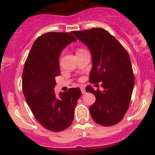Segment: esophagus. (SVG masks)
Here are the masks:
<instances>
[{
	"label": "esophagus",
	"mask_w": 155,
	"mask_h": 155,
	"mask_svg": "<svg viewBox=\"0 0 155 155\" xmlns=\"http://www.w3.org/2000/svg\"><path fill=\"white\" fill-rule=\"evenodd\" d=\"M80 89H81V91H82V93L83 94H85V92H86V91H85V87L82 86V87H80Z\"/></svg>",
	"instance_id": "34e87169"
}]
</instances>
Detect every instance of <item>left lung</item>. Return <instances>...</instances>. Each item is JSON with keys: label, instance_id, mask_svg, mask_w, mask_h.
Here are the masks:
<instances>
[{"label": "left lung", "instance_id": "1", "mask_svg": "<svg viewBox=\"0 0 155 155\" xmlns=\"http://www.w3.org/2000/svg\"><path fill=\"white\" fill-rule=\"evenodd\" d=\"M72 34L90 50L92 69L89 82H102L104 91H94L91 85L87 92L96 97L90 107L94 121L103 126L118 124L127 111L134 85L130 56L121 43L103 28L73 31Z\"/></svg>", "mask_w": 155, "mask_h": 155}]
</instances>
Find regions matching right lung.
Instances as JSON below:
<instances>
[{
    "mask_svg": "<svg viewBox=\"0 0 155 155\" xmlns=\"http://www.w3.org/2000/svg\"><path fill=\"white\" fill-rule=\"evenodd\" d=\"M76 39L69 33L49 32L33 44L25 64L22 90L36 119L48 130L59 132L72 124L74 109L82 95L72 87L56 96L55 77L61 73L58 58L62 50Z\"/></svg>",
    "mask_w": 155,
    "mask_h": 155,
    "instance_id": "obj_1",
    "label": "right lung"
}]
</instances>
